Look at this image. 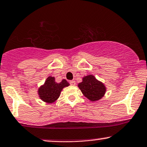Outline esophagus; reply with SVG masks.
Instances as JSON below:
<instances>
[{"label": "esophagus", "mask_w": 147, "mask_h": 147, "mask_svg": "<svg viewBox=\"0 0 147 147\" xmlns=\"http://www.w3.org/2000/svg\"><path fill=\"white\" fill-rule=\"evenodd\" d=\"M69 83H70V84L71 85V86H75V81H73V80L70 81H69Z\"/></svg>", "instance_id": "34e87169"}]
</instances>
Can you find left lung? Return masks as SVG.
Masks as SVG:
<instances>
[{"instance_id":"left-lung-1","label":"left lung","mask_w":147,"mask_h":147,"mask_svg":"<svg viewBox=\"0 0 147 147\" xmlns=\"http://www.w3.org/2000/svg\"><path fill=\"white\" fill-rule=\"evenodd\" d=\"M78 87L86 98L91 101L98 100L103 97L106 92V88L101 81L97 80L92 75L84 77L82 82L79 83Z\"/></svg>"}]
</instances>
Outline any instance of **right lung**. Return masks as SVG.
<instances>
[{"label":"right lung","instance_id":"right-lung-1","mask_svg":"<svg viewBox=\"0 0 147 147\" xmlns=\"http://www.w3.org/2000/svg\"><path fill=\"white\" fill-rule=\"evenodd\" d=\"M68 82L66 79H63L61 82H55L54 77H49L45 84L40 86L38 89L39 97L47 103H52L57 100L60 93L63 88L68 87Z\"/></svg>","mask_w":147,"mask_h":147}]
</instances>
